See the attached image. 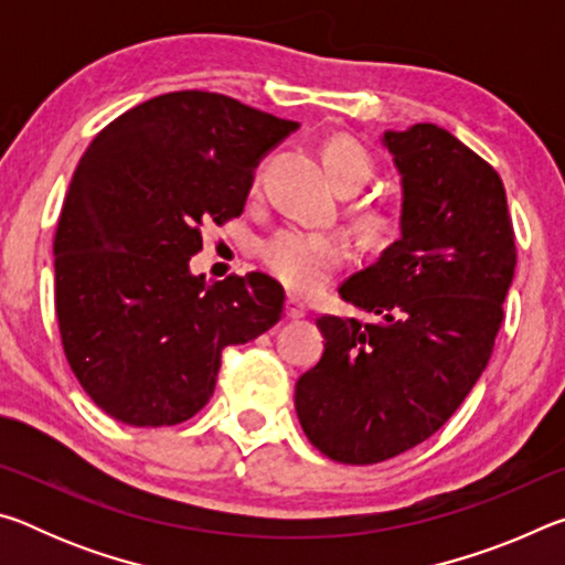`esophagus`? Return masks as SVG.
Wrapping results in <instances>:
<instances>
[{"mask_svg": "<svg viewBox=\"0 0 565 565\" xmlns=\"http://www.w3.org/2000/svg\"><path fill=\"white\" fill-rule=\"evenodd\" d=\"M284 313L286 319H303L306 313H309V309H306V303L301 299H296V296H286L284 301Z\"/></svg>", "mask_w": 565, "mask_h": 565, "instance_id": "34e87169", "label": "esophagus"}]
</instances>
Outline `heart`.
Instances as JSON below:
<instances>
[{
  "instance_id": "1",
  "label": "heart",
  "mask_w": 565,
  "mask_h": 565,
  "mask_svg": "<svg viewBox=\"0 0 565 565\" xmlns=\"http://www.w3.org/2000/svg\"><path fill=\"white\" fill-rule=\"evenodd\" d=\"M323 167L341 191L363 186L374 174V159L361 141L331 137L323 145ZM363 234L371 242H386L396 234L398 216L386 204H371L359 216ZM349 244L339 234L279 228L259 246L264 269L294 294H317L349 262Z\"/></svg>"
}]
</instances>
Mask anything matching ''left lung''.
<instances>
[{
	"label": "left lung",
	"mask_w": 565,
	"mask_h": 565,
	"mask_svg": "<svg viewBox=\"0 0 565 565\" xmlns=\"http://www.w3.org/2000/svg\"><path fill=\"white\" fill-rule=\"evenodd\" d=\"M404 177L401 238L341 284L379 321L317 319L323 356L296 414L331 461L369 466L434 436L489 366L515 269L503 181L436 124L386 131Z\"/></svg>",
	"instance_id": "left-lung-1"
}]
</instances>
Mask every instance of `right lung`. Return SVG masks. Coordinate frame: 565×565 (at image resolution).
Instances as JSON below:
<instances>
[{
  "instance_id": "1",
  "label": "right lung",
  "mask_w": 565,
  "mask_h": 565,
  "mask_svg": "<svg viewBox=\"0 0 565 565\" xmlns=\"http://www.w3.org/2000/svg\"><path fill=\"white\" fill-rule=\"evenodd\" d=\"M294 129L186 89L124 111L84 151L54 234V306L66 361L104 414L181 424L212 398L222 351L281 319L271 276L209 284L189 259L204 226L242 216L256 164Z\"/></svg>"
}]
</instances>
